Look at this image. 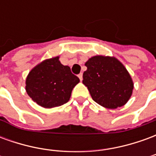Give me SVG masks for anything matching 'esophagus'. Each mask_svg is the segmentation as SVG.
<instances>
[{
    "label": "esophagus",
    "mask_w": 156,
    "mask_h": 156,
    "mask_svg": "<svg viewBox=\"0 0 156 156\" xmlns=\"http://www.w3.org/2000/svg\"><path fill=\"white\" fill-rule=\"evenodd\" d=\"M78 76V78H79V79H80V80L82 81V79H83V73H79Z\"/></svg>",
    "instance_id": "34e87169"
}]
</instances>
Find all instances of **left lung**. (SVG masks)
I'll return each instance as SVG.
<instances>
[{"label": "left lung", "instance_id": "left-lung-1", "mask_svg": "<svg viewBox=\"0 0 156 156\" xmlns=\"http://www.w3.org/2000/svg\"><path fill=\"white\" fill-rule=\"evenodd\" d=\"M83 74V83L92 98L108 108L125 105L130 98L134 84L129 73L115 58L95 56L89 58Z\"/></svg>", "mask_w": 156, "mask_h": 156}]
</instances>
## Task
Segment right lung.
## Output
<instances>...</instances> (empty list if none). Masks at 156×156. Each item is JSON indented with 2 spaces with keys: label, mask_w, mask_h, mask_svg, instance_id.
<instances>
[{
  "label": "right lung",
  "mask_w": 156,
  "mask_h": 156,
  "mask_svg": "<svg viewBox=\"0 0 156 156\" xmlns=\"http://www.w3.org/2000/svg\"><path fill=\"white\" fill-rule=\"evenodd\" d=\"M79 78L68 66L59 62V58L45 60L29 73L26 80L27 94L37 105L53 108L68 102L73 88Z\"/></svg>",
  "instance_id": "right-lung-1"
}]
</instances>
